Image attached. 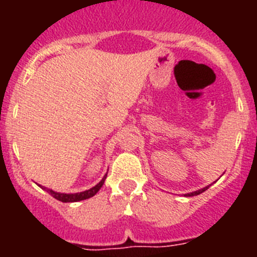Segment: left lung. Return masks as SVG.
Wrapping results in <instances>:
<instances>
[{"instance_id": "left-lung-1", "label": "left lung", "mask_w": 257, "mask_h": 257, "mask_svg": "<svg viewBox=\"0 0 257 257\" xmlns=\"http://www.w3.org/2000/svg\"><path fill=\"white\" fill-rule=\"evenodd\" d=\"M208 187H210V185H208ZM208 187L203 188V189H199V190H197V192H192V193H188V194H187V197H193V196H198V194H201V193H203V192H205V190H207V189H208Z\"/></svg>"}]
</instances>
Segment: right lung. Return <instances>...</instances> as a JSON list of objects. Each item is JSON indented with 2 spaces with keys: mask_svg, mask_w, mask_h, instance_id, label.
Returning a JSON list of instances; mask_svg holds the SVG:
<instances>
[{
  "mask_svg": "<svg viewBox=\"0 0 257 257\" xmlns=\"http://www.w3.org/2000/svg\"><path fill=\"white\" fill-rule=\"evenodd\" d=\"M105 179H106V175L104 176L103 179H101L100 183L96 184L94 188H91V189H88V190H85V192L74 193V194H64V193H56V192H54V190H51V189H46V192H49L50 194L54 197V198H56L58 201H60V202L83 201V199H87V198H90V197H94L95 194H96V193L100 190V188L103 187L104 180H105Z\"/></svg>",
  "mask_w": 257,
  "mask_h": 257,
  "instance_id": "add662e5",
  "label": "right lung"
}]
</instances>
